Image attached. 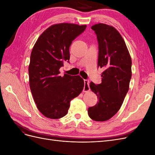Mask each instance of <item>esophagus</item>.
Masks as SVG:
<instances>
[{
  "mask_svg": "<svg viewBox=\"0 0 155 155\" xmlns=\"http://www.w3.org/2000/svg\"><path fill=\"white\" fill-rule=\"evenodd\" d=\"M84 83H85V86H84L83 92H87L90 91V87H89V81L87 80V79H85V80H84Z\"/></svg>",
  "mask_w": 155,
  "mask_h": 155,
  "instance_id": "1",
  "label": "esophagus"
}]
</instances>
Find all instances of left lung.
<instances>
[{"instance_id":"left-lung-1","label":"left lung","mask_w":155,"mask_h":155,"mask_svg":"<svg viewBox=\"0 0 155 155\" xmlns=\"http://www.w3.org/2000/svg\"><path fill=\"white\" fill-rule=\"evenodd\" d=\"M99 45L97 66L105 70L99 85L90 83L98 98L97 104L89 107L88 114L97 121L110 119L122 105L129 88L132 60L126 44L115 28L104 23L91 26Z\"/></svg>"}]
</instances>
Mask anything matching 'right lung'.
Here are the masks:
<instances>
[{"mask_svg":"<svg viewBox=\"0 0 155 155\" xmlns=\"http://www.w3.org/2000/svg\"><path fill=\"white\" fill-rule=\"evenodd\" d=\"M86 27L72 23L53 25L42 33L32 48L28 67L30 90L37 109L48 118H63L70 101L83 90L84 80L79 76L59 74V68L70 59L73 40Z\"/></svg>","mask_w":155,"mask_h":155,"instance_id":"1","label":"right lung"}]
</instances>
